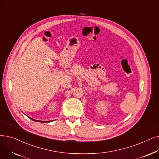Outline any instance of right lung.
I'll return each mask as SVG.
<instances>
[{
	"instance_id": "right-lung-1",
	"label": "right lung",
	"mask_w": 159,
	"mask_h": 159,
	"mask_svg": "<svg viewBox=\"0 0 159 159\" xmlns=\"http://www.w3.org/2000/svg\"><path fill=\"white\" fill-rule=\"evenodd\" d=\"M32 120H33V121H39V122H50V121H38V120H34V119H32V118H30Z\"/></svg>"
}]
</instances>
